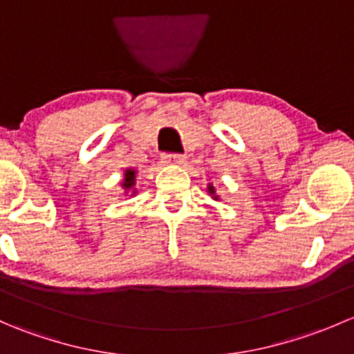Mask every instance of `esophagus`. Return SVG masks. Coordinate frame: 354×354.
<instances>
[{"mask_svg": "<svg viewBox=\"0 0 354 354\" xmlns=\"http://www.w3.org/2000/svg\"><path fill=\"white\" fill-rule=\"evenodd\" d=\"M185 156L181 154H162V162L164 164H173V166H181L185 164Z\"/></svg>", "mask_w": 354, "mask_h": 354, "instance_id": "1", "label": "esophagus"}]
</instances>
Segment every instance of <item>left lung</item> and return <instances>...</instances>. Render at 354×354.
<instances>
[{
  "instance_id": "1",
  "label": "left lung",
  "mask_w": 354,
  "mask_h": 354,
  "mask_svg": "<svg viewBox=\"0 0 354 354\" xmlns=\"http://www.w3.org/2000/svg\"><path fill=\"white\" fill-rule=\"evenodd\" d=\"M207 190H209V194L212 195V198H216V200L219 198V197H217V195H216V188H214L212 185H210V183H209V187H207Z\"/></svg>"
}]
</instances>
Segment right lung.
Here are the masks:
<instances>
[{
	"instance_id": "obj_1",
	"label": "right lung",
	"mask_w": 354,
	"mask_h": 354,
	"mask_svg": "<svg viewBox=\"0 0 354 354\" xmlns=\"http://www.w3.org/2000/svg\"><path fill=\"white\" fill-rule=\"evenodd\" d=\"M135 173H137V171H135V169H124V180H123V183H121V187L124 188V192L133 190V187H135ZM131 194H135V190L131 192Z\"/></svg>"
}]
</instances>
